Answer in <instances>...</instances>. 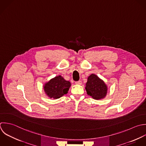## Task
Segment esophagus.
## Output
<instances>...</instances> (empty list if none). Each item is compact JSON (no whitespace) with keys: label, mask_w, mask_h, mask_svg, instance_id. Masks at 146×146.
<instances>
[{"label":"esophagus","mask_w":146,"mask_h":146,"mask_svg":"<svg viewBox=\"0 0 146 146\" xmlns=\"http://www.w3.org/2000/svg\"><path fill=\"white\" fill-rule=\"evenodd\" d=\"M81 84H82L81 81H78L76 82V84H77V85H81Z\"/></svg>","instance_id":"34e87169"}]
</instances>
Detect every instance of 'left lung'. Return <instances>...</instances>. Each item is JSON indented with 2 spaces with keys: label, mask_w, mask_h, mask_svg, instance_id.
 I'll use <instances>...</instances> for the list:
<instances>
[{
  "label": "left lung",
  "mask_w": 146,
  "mask_h": 146,
  "mask_svg": "<svg viewBox=\"0 0 146 146\" xmlns=\"http://www.w3.org/2000/svg\"><path fill=\"white\" fill-rule=\"evenodd\" d=\"M85 89L87 94L93 99L101 100L106 96L108 87L97 76L92 74L88 78Z\"/></svg>",
  "instance_id": "1"
}]
</instances>
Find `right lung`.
Listing matches in <instances>:
<instances>
[{
	"label": "right lung",
	"instance_id": "obj_1",
	"mask_svg": "<svg viewBox=\"0 0 146 146\" xmlns=\"http://www.w3.org/2000/svg\"><path fill=\"white\" fill-rule=\"evenodd\" d=\"M71 84L61 76L55 77L44 86L46 94L50 98L57 99L68 93Z\"/></svg>",
	"mask_w": 146,
	"mask_h": 146
}]
</instances>
